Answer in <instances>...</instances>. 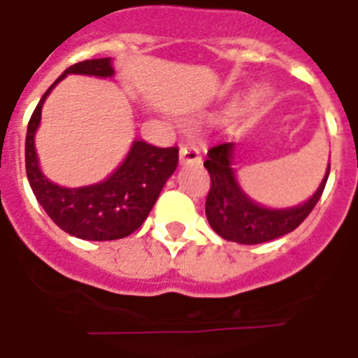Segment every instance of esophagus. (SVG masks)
Listing matches in <instances>:
<instances>
[{
	"label": "esophagus",
	"mask_w": 358,
	"mask_h": 358,
	"mask_svg": "<svg viewBox=\"0 0 358 358\" xmlns=\"http://www.w3.org/2000/svg\"><path fill=\"white\" fill-rule=\"evenodd\" d=\"M201 159V150H199L197 145L188 143L185 147H181V161L186 163V161H199Z\"/></svg>",
	"instance_id": "1"
}]
</instances>
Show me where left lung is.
<instances>
[{
    "mask_svg": "<svg viewBox=\"0 0 358 358\" xmlns=\"http://www.w3.org/2000/svg\"><path fill=\"white\" fill-rule=\"evenodd\" d=\"M233 148L235 143L229 141L213 143L204 161L211 177V188L206 197V217L215 233L229 242L255 245L280 238L296 229L321 199L330 170L317 192L305 204L287 210H268L252 202L236 182L235 170L231 169Z\"/></svg>",
    "mask_w": 358,
    "mask_h": 358,
    "instance_id": "1",
    "label": "left lung"
}]
</instances>
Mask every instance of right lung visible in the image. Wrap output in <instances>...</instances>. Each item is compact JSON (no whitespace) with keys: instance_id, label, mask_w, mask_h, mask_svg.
<instances>
[{"instance_id":"add662e5","label":"right lung","mask_w":358,"mask_h":358,"mask_svg":"<svg viewBox=\"0 0 358 358\" xmlns=\"http://www.w3.org/2000/svg\"><path fill=\"white\" fill-rule=\"evenodd\" d=\"M69 73L107 78L115 75V69L109 57L77 62L69 66L43 94L28 122L24 143L28 182L48 217L71 236L94 242L125 238L145 222L164 182L176 172L179 148H159L145 141H134L125 161L106 181L82 188L53 185L41 172L34 138L39 127L44 100Z\"/></svg>"}]
</instances>
